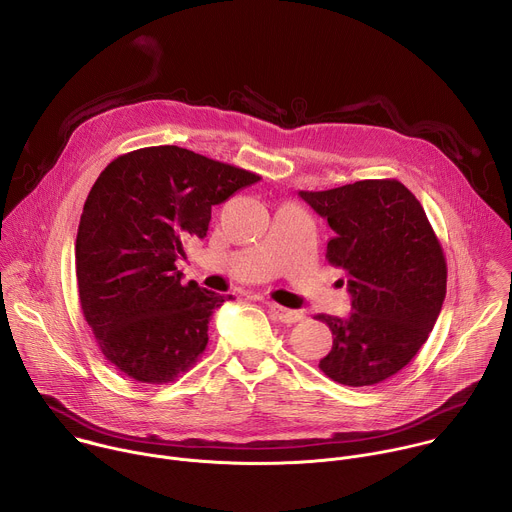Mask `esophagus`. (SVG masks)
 Listing matches in <instances>:
<instances>
[{
    "label": "esophagus",
    "instance_id": "esophagus-1",
    "mask_svg": "<svg viewBox=\"0 0 512 512\" xmlns=\"http://www.w3.org/2000/svg\"><path fill=\"white\" fill-rule=\"evenodd\" d=\"M267 308H269V312L273 314V318L279 320V322H283V324H294V322L302 320V314H300V312L281 308V306H277V304H273V302H269Z\"/></svg>",
    "mask_w": 512,
    "mask_h": 512
}]
</instances>
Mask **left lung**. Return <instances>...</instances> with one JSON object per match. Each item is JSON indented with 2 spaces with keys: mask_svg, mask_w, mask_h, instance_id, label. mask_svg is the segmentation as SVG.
Masks as SVG:
<instances>
[{
  "mask_svg": "<svg viewBox=\"0 0 512 512\" xmlns=\"http://www.w3.org/2000/svg\"><path fill=\"white\" fill-rule=\"evenodd\" d=\"M334 231L326 259L346 271L352 312L320 314L332 348L318 367L346 387L387 381L425 344L446 298L448 267L423 206L397 180L298 192Z\"/></svg>",
  "mask_w": 512,
  "mask_h": 512,
  "instance_id": "obj_1",
  "label": "left lung"
}]
</instances>
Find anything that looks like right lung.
I'll return each mask as SVG.
<instances>
[{
	"mask_svg": "<svg viewBox=\"0 0 512 512\" xmlns=\"http://www.w3.org/2000/svg\"><path fill=\"white\" fill-rule=\"evenodd\" d=\"M257 180L178 145L123 154L101 172L81 214L75 269L85 320L125 377L170 383L204 352L212 312L233 296L182 283L176 261L188 237H206L212 206Z\"/></svg>",
	"mask_w": 512,
	"mask_h": 512,
	"instance_id": "obj_1",
	"label": "right lung"
}]
</instances>
